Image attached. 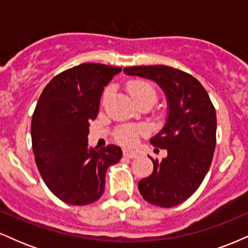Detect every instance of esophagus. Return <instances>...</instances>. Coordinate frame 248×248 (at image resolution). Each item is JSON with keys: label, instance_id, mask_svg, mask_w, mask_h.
Segmentation results:
<instances>
[{"label": "esophagus", "instance_id": "obj_1", "mask_svg": "<svg viewBox=\"0 0 248 248\" xmlns=\"http://www.w3.org/2000/svg\"><path fill=\"white\" fill-rule=\"evenodd\" d=\"M124 156H126L128 158H136L139 157V154L135 150L132 149H124Z\"/></svg>", "mask_w": 248, "mask_h": 248}]
</instances>
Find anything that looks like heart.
<instances>
[{
	"label": "heart",
	"mask_w": 248,
	"mask_h": 248,
	"mask_svg": "<svg viewBox=\"0 0 248 248\" xmlns=\"http://www.w3.org/2000/svg\"><path fill=\"white\" fill-rule=\"evenodd\" d=\"M128 92H129L130 96L135 102L140 100H152L153 102L156 100V92L154 90V87L150 84H148L146 81H132L128 85ZM110 93V88L105 92L104 98H107ZM144 133L143 128L140 127H124L119 130L116 134V138L118 140L124 144H133L135 143V141L138 140L139 135Z\"/></svg>",
	"instance_id": "1"
}]
</instances>
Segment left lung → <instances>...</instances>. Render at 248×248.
<instances>
[{
  "instance_id": "1",
  "label": "left lung",
  "mask_w": 248,
  "mask_h": 248,
  "mask_svg": "<svg viewBox=\"0 0 248 248\" xmlns=\"http://www.w3.org/2000/svg\"><path fill=\"white\" fill-rule=\"evenodd\" d=\"M124 72L156 82L167 99L166 122L150 143L166 149L168 155L161 162L152 158L154 171L141 179L139 190L153 205H178L198 189L211 166L217 130L215 107L201 82L181 70L150 65L124 67Z\"/></svg>"
}]
</instances>
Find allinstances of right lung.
<instances>
[{"mask_svg":"<svg viewBox=\"0 0 248 248\" xmlns=\"http://www.w3.org/2000/svg\"><path fill=\"white\" fill-rule=\"evenodd\" d=\"M121 67L87 62L59 73L43 90L31 121L36 164L53 195L71 205H87L101 197L106 171L118 163L115 144L88 146L104 87Z\"/></svg>","mask_w":248,"mask_h":248,"instance_id":"right-lung-1","label":"right lung"}]
</instances>
